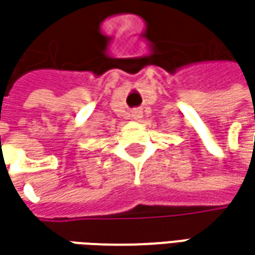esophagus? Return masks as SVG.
Segmentation results:
<instances>
[{"label": "esophagus", "instance_id": "34e87169", "mask_svg": "<svg viewBox=\"0 0 255 255\" xmlns=\"http://www.w3.org/2000/svg\"><path fill=\"white\" fill-rule=\"evenodd\" d=\"M132 116L134 119H140L142 118V109H133Z\"/></svg>", "mask_w": 255, "mask_h": 255}]
</instances>
